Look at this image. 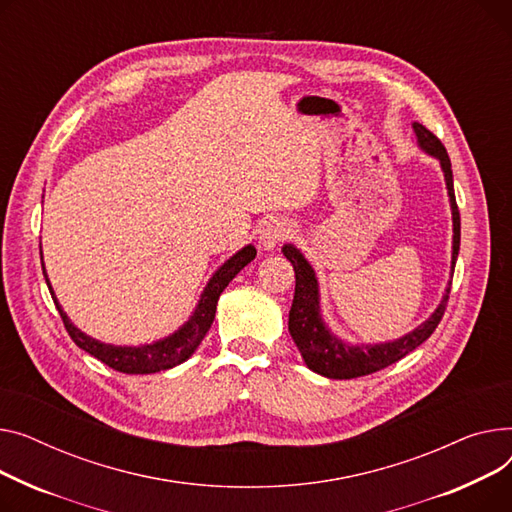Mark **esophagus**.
Masks as SVG:
<instances>
[{
    "label": "esophagus",
    "instance_id": "34e87169",
    "mask_svg": "<svg viewBox=\"0 0 512 512\" xmlns=\"http://www.w3.org/2000/svg\"><path fill=\"white\" fill-rule=\"evenodd\" d=\"M291 233V223L285 219H270L262 225L260 229V246L264 250H273L277 248L281 242L289 237Z\"/></svg>",
    "mask_w": 512,
    "mask_h": 512
}]
</instances>
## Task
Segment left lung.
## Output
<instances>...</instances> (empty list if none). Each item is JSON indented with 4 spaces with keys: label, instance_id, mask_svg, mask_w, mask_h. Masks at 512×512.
Returning <instances> with one entry per match:
<instances>
[{
    "label": "left lung",
    "instance_id": "8db88e82",
    "mask_svg": "<svg viewBox=\"0 0 512 512\" xmlns=\"http://www.w3.org/2000/svg\"><path fill=\"white\" fill-rule=\"evenodd\" d=\"M413 130H415L419 148L426 150L428 155L436 157L444 171L450 210H453V262H450V268L455 270V262L461 246V215L455 200L453 169H450V159L444 144L426 126L415 122ZM283 254L287 256V260L293 264V270H295V295L289 310V333L299 353H302L306 366L320 376L349 380V378L374 374L390 364H395L401 357H405L407 353H411L413 349L422 345L434 333L444 316L450 283L434 314L424 324H419L415 330H411L409 335L397 341L378 343V345H349L341 341L337 335L330 333L328 326L322 320L318 281L310 262L291 244L283 246Z\"/></svg>",
    "mask_w": 512,
    "mask_h": 512
}]
</instances>
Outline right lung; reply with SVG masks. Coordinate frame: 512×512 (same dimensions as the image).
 Here are the masks:
<instances>
[{
	"mask_svg": "<svg viewBox=\"0 0 512 512\" xmlns=\"http://www.w3.org/2000/svg\"><path fill=\"white\" fill-rule=\"evenodd\" d=\"M256 258V248L250 244L246 248L239 250L237 254H233L217 273L210 277V281L206 283L202 295H200V302L194 310V314L190 316V320L175 330L173 335L155 341L150 345H140V347H128V345H109V343H101L93 337L84 335L80 328H76L70 318L66 316V312L62 310V306L57 304V297L51 289V283L47 279L45 273V264H43V275L47 281V287L51 291V297L55 302V308L64 320V326L68 330V335L72 337V341L84 349L86 353H90L93 357L101 359V362L117 372H124V374H155L161 370H169L177 364L186 362V359L198 349V345L202 343L204 335L208 333L210 324L215 320V312H217V302H219V295L223 293V289L233 281V277L242 270L248 262H252ZM43 260V258H41Z\"/></svg>",
	"mask_w": 512,
	"mask_h": 512,
	"instance_id": "add662e5",
	"label": "right lung"
}]
</instances>
